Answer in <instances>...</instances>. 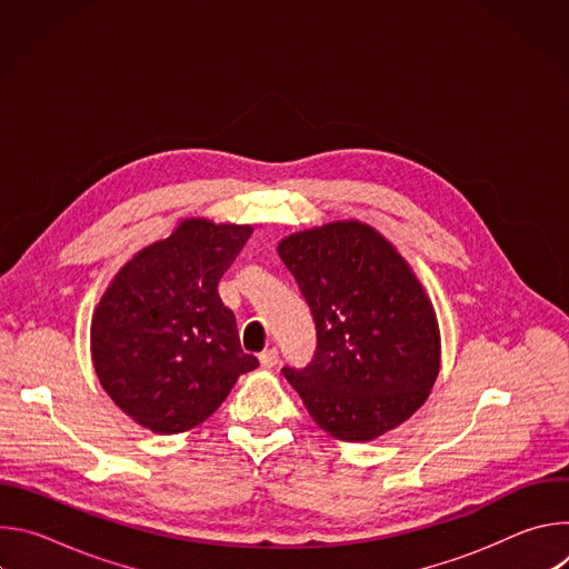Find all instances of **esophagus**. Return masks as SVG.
Returning a JSON list of instances; mask_svg holds the SVG:
<instances>
[{"label":"esophagus","mask_w":569,"mask_h":569,"mask_svg":"<svg viewBox=\"0 0 569 569\" xmlns=\"http://www.w3.org/2000/svg\"><path fill=\"white\" fill-rule=\"evenodd\" d=\"M259 360H261V367L270 369V367H274V365L279 362V351H277L274 347H272V349H266V351H261Z\"/></svg>","instance_id":"obj_1"}]
</instances>
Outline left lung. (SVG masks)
<instances>
[{"mask_svg": "<svg viewBox=\"0 0 569 569\" xmlns=\"http://www.w3.org/2000/svg\"><path fill=\"white\" fill-rule=\"evenodd\" d=\"M317 329L308 367H283L312 421L373 441L428 400L441 367L435 306L391 242L360 220L286 236L277 248Z\"/></svg>", "mask_w": 569, "mask_h": 569, "instance_id": "1", "label": "left lung"}]
</instances>
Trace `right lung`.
Returning a JSON list of instances; mask_svg holds the SVG:
<instances>
[{
  "instance_id": "right-lung-1",
  "label": "right lung",
  "mask_w": 569,
  "mask_h": 569,
  "mask_svg": "<svg viewBox=\"0 0 569 569\" xmlns=\"http://www.w3.org/2000/svg\"><path fill=\"white\" fill-rule=\"evenodd\" d=\"M250 224L184 218L139 250L92 315L90 349L117 408L157 435L204 423L238 376L259 367L240 349L218 281L252 236Z\"/></svg>"
}]
</instances>
